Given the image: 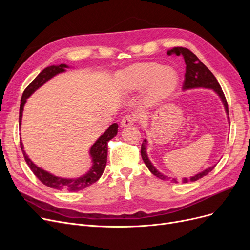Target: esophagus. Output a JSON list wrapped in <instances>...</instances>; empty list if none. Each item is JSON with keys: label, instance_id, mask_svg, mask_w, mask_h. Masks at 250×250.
Wrapping results in <instances>:
<instances>
[{"label": "esophagus", "instance_id": "34e87169", "mask_svg": "<svg viewBox=\"0 0 250 250\" xmlns=\"http://www.w3.org/2000/svg\"><path fill=\"white\" fill-rule=\"evenodd\" d=\"M135 121H137V117L133 115H126L125 117H123L122 121H121V125L123 127H128L131 126L134 124Z\"/></svg>", "mask_w": 250, "mask_h": 250}]
</instances>
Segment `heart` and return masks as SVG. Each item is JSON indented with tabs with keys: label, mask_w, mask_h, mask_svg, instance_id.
I'll return each mask as SVG.
<instances>
[{
	"label": "heart",
	"mask_w": 250,
	"mask_h": 250,
	"mask_svg": "<svg viewBox=\"0 0 250 250\" xmlns=\"http://www.w3.org/2000/svg\"><path fill=\"white\" fill-rule=\"evenodd\" d=\"M124 86L129 90H137L151 83L150 94L153 99L167 98L175 89L178 78L171 69H163L156 63H139L129 67L122 76Z\"/></svg>",
	"instance_id": "obj_1"
}]
</instances>
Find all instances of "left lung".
I'll return each instance as SVG.
<instances>
[{
    "mask_svg": "<svg viewBox=\"0 0 250 250\" xmlns=\"http://www.w3.org/2000/svg\"><path fill=\"white\" fill-rule=\"evenodd\" d=\"M171 53H174L177 56L183 55L185 58V62H186V74H185V80H184V84H183V88L184 89H188V88H194V87H207V88H211L214 89L215 92L220 96L221 100L223 101L224 107L226 112L229 113V105H228V101H226V98L224 96L223 90L219 84L218 80L216 79V77L214 76V74L211 73L208 67L204 65L200 60L198 59V57L196 56L193 52H191L187 48H183V47H175L173 48L170 51ZM146 143V140H145ZM145 143L142 144L141 147V155L144 163L147 166V168L150 170V172L155 175L156 177L161 178L163 180H168L171 181V183H178V180L176 178H170L168 176H165L164 174L158 172L154 167L153 165L151 164V162L149 161V158L147 156L146 153V148H145ZM216 166H213L207 170H204L202 172H200L197 175H195L191 178H184L183 183L187 184L190 183V181H196L200 178H202L203 176L208 175V174L213 170Z\"/></svg>",
    "mask_w": 250,
    "mask_h": 250,
    "instance_id": "left-lung-1",
    "label": "left lung"
}]
</instances>
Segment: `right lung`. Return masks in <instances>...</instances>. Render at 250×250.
Instances as JSON below:
<instances>
[{
  "mask_svg": "<svg viewBox=\"0 0 250 250\" xmlns=\"http://www.w3.org/2000/svg\"><path fill=\"white\" fill-rule=\"evenodd\" d=\"M64 67H67V66L65 64H60V65H51L46 67V69L42 70L39 75H37V77L26 87L21 99L20 117H19L20 125L21 122L22 108H24L27 98L32 93H34L37 88L42 86L43 83L48 81L50 78L55 76V75L58 73L63 72ZM117 132H118V124L113 123L108 129L105 131L99 139H98V141L94 144L93 147L90 148V155H92V158H93L92 169H90L85 175H83L82 177H79V178H75V179H66V178L57 177L39 168L31 162V160H30V158L27 156V154L25 153V151L22 150L24 146H22L21 142H20V144H21V149L22 151V154H24L25 161L29 166V168L31 169L34 175L39 178L43 185H46L47 187L52 188H56V190L77 192L89 187L90 185H93L101 177L107 161V149H108L107 144L113 137H115Z\"/></svg>",
  "mask_w": 250,
  "mask_h": 250,
  "instance_id": "add662e5",
  "label": "right lung"
}]
</instances>
